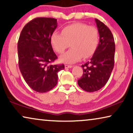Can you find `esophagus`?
<instances>
[{"instance_id": "1", "label": "esophagus", "mask_w": 133, "mask_h": 133, "mask_svg": "<svg viewBox=\"0 0 133 133\" xmlns=\"http://www.w3.org/2000/svg\"><path fill=\"white\" fill-rule=\"evenodd\" d=\"M71 67H72V66H71V65H67V64L65 65V68L66 69H70Z\"/></svg>"}]
</instances>
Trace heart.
Masks as SVG:
<instances>
[{
	"mask_svg": "<svg viewBox=\"0 0 133 133\" xmlns=\"http://www.w3.org/2000/svg\"><path fill=\"white\" fill-rule=\"evenodd\" d=\"M50 43L58 54L63 53L70 44L72 49L61 55L59 61L72 64L95 53L99 44V32L94 26L83 23H72L65 26L62 34L54 32L50 36Z\"/></svg>",
	"mask_w": 133,
	"mask_h": 133,
	"instance_id": "obj_1",
	"label": "heart"
}]
</instances>
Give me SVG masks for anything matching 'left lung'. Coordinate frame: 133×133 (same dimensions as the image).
I'll return each mask as SVG.
<instances>
[{
	"mask_svg": "<svg viewBox=\"0 0 133 133\" xmlns=\"http://www.w3.org/2000/svg\"><path fill=\"white\" fill-rule=\"evenodd\" d=\"M99 42L90 59L81 67L83 76L78 84L84 90L93 92L102 89L111 75L115 64V43L110 29L97 18H95Z\"/></svg>",
	"mask_w": 133,
	"mask_h": 133,
	"instance_id": "left-lung-1",
	"label": "left lung"
}]
</instances>
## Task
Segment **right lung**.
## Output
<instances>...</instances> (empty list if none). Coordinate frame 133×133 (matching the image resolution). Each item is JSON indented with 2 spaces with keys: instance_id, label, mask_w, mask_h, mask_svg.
<instances>
[{
  "instance_id": "1",
  "label": "right lung",
  "mask_w": 133,
  "mask_h": 133,
  "mask_svg": "<svg viewBox=\"0 0 133 133\" xmlns=\"http://www.w3.org/2000/svg\"><path fill=\"white\" fill-rule=\"evenodd\" d=\"M57 27L54 18L37 17L22 29L18 41V66L26 83L33 90L45 93L58 82V72L64 64L51 65L57 59L50 36Z\"/></svg>"
}]
</instances>
